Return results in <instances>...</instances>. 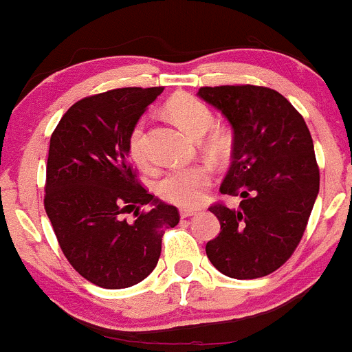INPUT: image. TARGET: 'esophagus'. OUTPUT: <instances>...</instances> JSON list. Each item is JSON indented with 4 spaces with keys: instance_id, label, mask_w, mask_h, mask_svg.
I'll return each instance as SVG.
<instances>
[{
    "instance_id": "34e87169",
    "label": "esophagus",
    "mask_w": 352,
    "mask_h": 352,
    "mask_svg": "<svg viewBox=\"0 0 352 352\" xmlns=\"http://www.w3.org/2000/svg\"><path fill=\"white\" fill-rule=\"evenodd\" d=\"M194 214H197L196 209H189V208L180 209V216H182V218H189V216H194Z\"/></svg>"
}]
</instances>
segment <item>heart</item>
<instances>
[{
  "label": "heart",
  "instance_id": "b5f03b06",
  "mask_svg": "<svg viewBox=\"0 0 352 352\" xmlns=\"http://www.w3.org/2000/svg\"><path fill=\"white\" fill-rule=\"evenodd\" d=\"M165 110L186 133L201 138V148L212 160H221L230 153L233 144L232 131L223 124H214V113L201 98L189 94L173 95L165 104ZM127 153L141 168L150 165L144 150V120L140 119L127 136ZM212 180L211 166L206 163L180 166L170 170L156 184L160 199L180 208H194L204 201Z\"/></svg>",
  "mask_w": 352,
  "mask_h": 352
}]
</instances>
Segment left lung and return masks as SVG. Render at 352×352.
Instances as JSON below:
<instances>
[{"label":"left lung","instance_id":"1","mask_svg":"<svg viewBox=\"0 0 352 352\" xmlns=\"http://www.w3.org/2000/svg\"><path fill=\"white\" fill-rule=\"evenodd\" d=\"M199 97L233 127L232 166L221 194L239 209L209 208L219 219L206 254L221 274L255 279L281 267L301 242L320 187L314 141L303 116L279 91L255 85L201 87Z\"/></svg>","mask_w":352,"mask_h":352}]
</instances>
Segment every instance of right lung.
I'll return each mask as SVG.
<instances>
[{
    "mask_svg": "<svg viewBox=\"0 0 352 352\" xmlns=\"http://www.w3.org/2000/svg\"><path fill=\"white\" fill-rule=\"evenodd\" d=\"M162 91L129 87L81 98L51 136L45 212L74 271L107 289L143 281L158 264L163 233L180 219L141 186L127 156L131 127ZM146 204L154 208L141 212ZM129 212L134 223L123 218Z\"/></svg>",
    "mask_w": 352,
    "mask_h": 352,
    "instance_id": "1",
    "label": "right lung"
}]
</instances>
